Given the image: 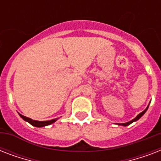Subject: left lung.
I'll return each mask as SVG.
<instances>
[{
    "label": "left lung",
    "mask_w": 161,
    "mask_h": 161,
    "mask_svg": "<svg viewBox=\"0 0 161 161\" xmlns=\"http://www.w3.org/2000/svg\"><path fill=\"white\" fill-rule=\"evenodd\" d=\"M148 108H149V106H148V107L146 108H145V109L144 110V111H143V112H141V113H140V114H138L137 116H136V117H135V119H132V120H131V121H130V122H128V123H125V124H118V125H123V126H127V125H130V124H132L133 122H135V121H136V120H138V119H140V118H141V117H142V116H143V114H145V113L146 112V111H147Z\"/></svg>",
    "instance_id": "1"
}]
</instances>
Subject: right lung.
<instances>
[{
    "mask_svg": "<svg viewBox=\"0 0 161 161\" xmlns=\"http://www.w3.org/2000/svg\"><path fill=\"white\" fill-rule=\"evenodd\" d=\"M22 119L24 120H26L29 124H31V125H33V126H36V127H44V126H47V125H49L54 123L55 121L58 120V119H52V120H48V121H37V120H33L30 119V118H27L26 116H23V115L20 114Z\"/></svg>",
    "mask_w": 161,
    "mask_h": 161,
    "instance_id": "1",
    "label": "right lung"
}]
</instances>
